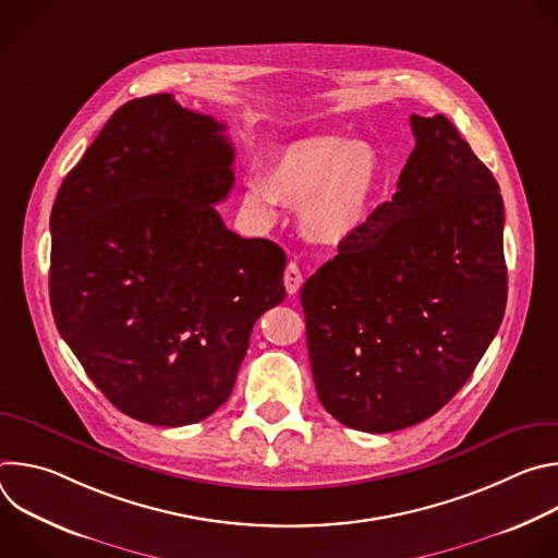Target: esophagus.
Wrapping results in <instances>:
<instances>
[{"instance_id": "esophagus-1", "label": "esophagus", "mask_w": 558, "mask_h": 558, "mask_svg": "<svg viewBox=\"0 0 558 558\" xmlns=\"http://www.w3.org/2000/svg\"><path fill=\"white\" fill-rule=\"evenodd\" d=\"M282 280H284L287 293L295 295L300 291V287H302V271H300V267L295 263H289L287 269H284V278Z\"/></svg>"}]
</instances>
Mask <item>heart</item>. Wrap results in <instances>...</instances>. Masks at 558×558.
I'll return each mask as SVG.
<instances>
[{
	"instance_id": "1",
	"label": "heart",
	"mask_w": 558,
	"mask_h": 558,
	"mask_svg": "<svg viewBox=\"0 0 558 558\" xmlns=\"http://www.w3.org/2000/svg\"><path fill=\"white\" fill-rule=\"evenodd\" d=\"M384 183V161L366 141L308 136L269 154L263 179L245 183L243 203L260 220L276 218V203L298 207L306 241L340 250L368 225Z\"/></svg>"
}]
</instances>
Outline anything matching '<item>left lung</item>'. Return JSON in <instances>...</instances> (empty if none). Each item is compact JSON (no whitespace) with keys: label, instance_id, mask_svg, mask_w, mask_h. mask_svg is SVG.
<instances>
[{"label":"left lung","instance_id":"8db88e82","mask_svg":"<svg viewBox=\"0 0 558 558\" xmlns=\"http://www.w3.org/2000/svg\"><path fill=\"white\" fill-rule=\"evenodd\" d=\"M392 201L302 287L317 397L344 426L392 433L448 404L508 298L504 198L444 117H411Z\"/></svg>","mask_w":558,"mask_h":558}]
</instances>
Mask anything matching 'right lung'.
Here are the masks:
<instances>
[{"mask_svg":"<svg viewBox=\"0 0 558 558\" xmlns=\"http://www.w3.org/2000/svg\"><path fill=\"white\" fill-rule=\"evenodd\" d=\"M225 125L172 95L121 106L50 214L54 325L112 407L154 426L209 417L258 317L284 300V252L225 227Z\"/></svg>","mask_w":558,"mask_h":558,"instance_id":"right-lung-1","label":"right lung"}]
</instances>
